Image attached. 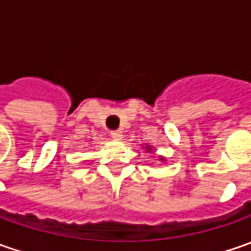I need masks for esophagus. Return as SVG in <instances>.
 <instances>
[{
	"mask_svg": "<svg viewBox=\"0 0 251 251\" xmlns=\"http://www.w3.org/2000/svg\"><path fill=\"white\" fill-rule=\"evenodd\" d=\"M111 136H112V139H115V140H121V139H122V130H112V132H111Z\"/></svg>",
	"mask_w": 251,
	"mask_h": 251,
	"instance_id": "esophagus-1",
	"label": "esophagus"
}]
</instances>
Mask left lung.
<instances>
[{
    "label": "left lung",
    "instance_id": "obj_1",
    "mask_svg": "<svg viewBox=\"0 0 251 251\" xmlns=\"http://www.w3.org/2000/svg\"><path fill=\"white\" fill-rule=\"evenodd\" d=\"M146 149H147V151H151V147H147V146H146ZM161 161H162V158H161Z\"/></svg>",
    "mask_w": 251,
    "mask_h": 251
}]
</instances>
